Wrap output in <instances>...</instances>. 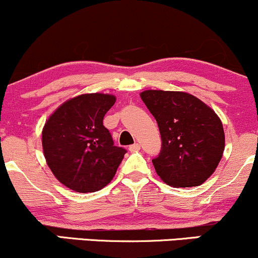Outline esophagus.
<instances>
[{
	"label": "esophagus",
	"instance_id": "esophagus-1",
	"mask_svg": "<svg viewBox=\"0 0 258 258\" xmlns=\"http://www.w3.org/2000/svg\"><path fill=\"white\" fill-rule=\"evenodd\" d=\"M139 149H141V146H139L138 143H135V144H132V146L128 147L130 152H138Z\"/></svg>",
	"mask_w": 258,
	"mask_h": 258
}]
</instances>
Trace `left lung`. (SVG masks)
I'll return each mask as SVG.
<instances>
[{"label":"left lung","mask_w":258,"mask_h":258,"mask_svg":"<svg viewBox=\"0 0 258 258\" xmlns=\"http://www.w3.org/2000/svg\"><path fill=\"white\" fill-rule=\"evenodd\" d=\"M141 98L161 135V152L153 159L158 176L174 188L203 184L223 156L226 141L218 115L186 92L147 90Z\"/></svg>","instance_id":"left-lung-1"}]
</instances>
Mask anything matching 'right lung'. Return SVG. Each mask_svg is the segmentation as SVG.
Returning <instances> with one entry per match:
<instances>
[{
    "label": "right lung",
    "instance_id": "obj_1",
    "mask_svg": "<svg viewBox=\"0 0 258 258\" xmlns=\"http://www.w3.org/2000/svg\"><path fill=\"white\" fill-rule=\"evenodd\" d=\"M116 97L85 93L68 99L49 115L42 130L47 165L61 184L93 193L110 183L126 150L115 147L103 125Z\"/></svg>",
    "mask_w": 258,
    "mask_h": 258
}]
</instances>
